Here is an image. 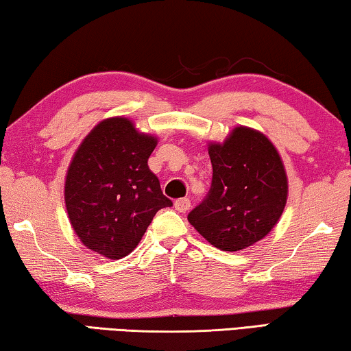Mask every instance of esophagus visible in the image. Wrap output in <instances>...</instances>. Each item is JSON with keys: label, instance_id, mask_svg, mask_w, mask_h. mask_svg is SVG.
<instances>
[{"label": "esophagus", "instance_id": "1", "mask_svg": "<svg viewBox=\"0 0 351 351\" xmlns=\"http://www.w3.org/2000/svg\"><path fill=\"white\" fill-rule=\"evenodd\" d=\"M176 210L179 211V213H186L189 210V206H191V200L186 199V197H182V199H177L174 202Z\"/></svg>", "mask_w": 351, "mask_h": 351}]
</instances>
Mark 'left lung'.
I'll list each match as a JSON object with an SVG mask.
<instances>
[{
    "mask_svg": "<svg viewBox=\"0 0 351 351\" xmlns=\"http://www.w3.org/2000/svg\"><path fill=\"white\" fill-rule=\"evenodd\" d=\"M213 179L188 221L226 252L258 243L277 226L288 200V177L277 149L255 129L234 128L226 141L210 143Z\"/></svg>",
    "mask_w": 351,
    "mask_h": 351,
    "instance_id": "8db88e82",
    "label": "left lung"
}]
</instances>
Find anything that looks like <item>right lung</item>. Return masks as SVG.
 Segmentation results:
<instances>
[{"mask_svg": "<svg viewBox=\"0 0 351 351\" xmlns=\"http://www.w3.org/2000/svg\"><path fill=\"white\" fill-rule=\"evenodd\" d=\"M157 138L113 117L95 125L68 166L65 206L80 243L121 260L140 243L158 210L171 206L147 160Z\"/></svg>", "mask_w": 351, "mask_h": 351, "instance_id": "obj_1", "label": "right lung"}]
</instances>
